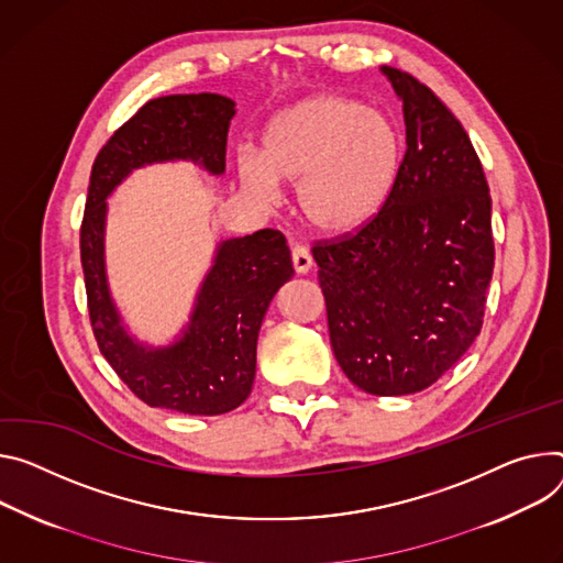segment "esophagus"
I'll return each instance as SVG.
<instances>
[{
	"instance_id": "34e87169",
	"label": "esophagus",
	"mask_w": 563,
	"mask_h": 563,
	"mask_svg": "<svg viewBox=\"0 0 563 563\" xmlns=\"http://www.w3.org/2000/svg\"><path fill=\"white\" fill-rule=\"evenodd\" d=\"M291 265H294L296 274H308L312 269V255H310V251L305 249V246H300V244H296L291 249Z\"/></svg>"
}]
</instances>
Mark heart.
Here are the masks:
<instances>
[{"label": "heart", "instance_id": "1", "mask_svg": "<svg viewBox=\"0 0 563 563\" xmlns=\"http://www.w3.org/2000/svg\"><path fill=\"white\" fill-rule=\"evenodd\" d=\"M404 150V134L390 117L321 91L272 117L263 130V157L242 150L238 173L258 197H272L276 179L298 184L305 222L341 238L386 211L401 177Z\"/></svg>", "mask_w": 563, "mask_h": 563}]
</instances>
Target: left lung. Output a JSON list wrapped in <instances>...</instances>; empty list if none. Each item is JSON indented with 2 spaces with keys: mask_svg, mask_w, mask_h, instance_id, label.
I'll list each match as a JSON object with an SVG mask.
<instances>
[{
  "mask_svg": "<svg viewBox=\"0 0 563 563\" xmlns=\"http://www.w3.org/2000/svg\"><path fill=\"white\" fill-rule=\"evenodd\" d=\"M401 100L404 168L366 229L312 246L330 343L345 377L379 397L429 388L481 334L494 272L492 197L442 100L382 67Z\"/></svg>",
  "mask_w": 563,
  "mask_h": 563,
  "instance_id": "1",
  "label": "left lung"
}]
</instances>
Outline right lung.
<instances>
[{"instance_id":"obj_1","label":"right lung","mask_w":563,"mask_h":563,"mask_svg":"<svg viewBox=\"0 0 563 563\" xmlns=\"http://www.w3.org/2000/svg\"><path fill=\"white\" fill-rule=\"evenodd\" d=\"M233 117L235 103L220 93L147 100L100 147L80 227L87 308L100 352L141 401L186 416H222L249 397L263 319L294 276L289 246L274 229L220 242L188 325L170 345H145L128 332L110 296L108 197L132 170L150 164L181 159L222 175Z\"/></svg>"}]
</instances>
